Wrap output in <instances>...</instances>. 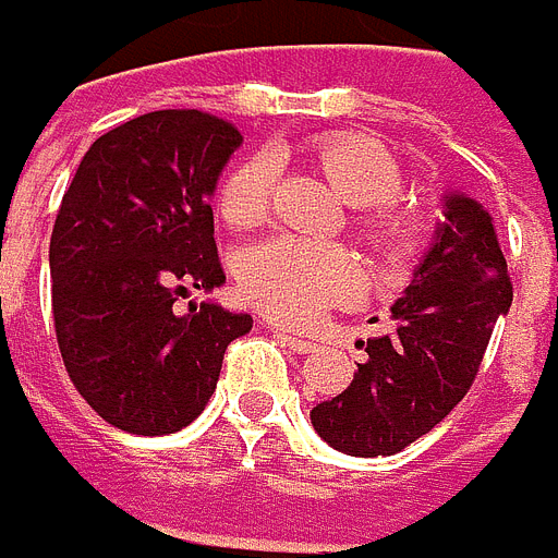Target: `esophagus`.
Here are the masks:
<instances>
[{
	"mask_svg": "<svg viewBox=\"0 0 558 558\" xmlns=\"http://www.w3.org/2000/svg\"><path fill=\"white\" fill-rule=\"evenodd\" d=\"M279 338L289 344L294 354H311V351H316V344H313L311 338H301V335H289V332H279Z\"/></svg>",
	"mask_w": 558,
	"mask_h": 558,
	"instance_id": "esophagus-1",
	"label": "esophagus"
}]
</instances>
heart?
I'll return each instance as SVG.
<instances>
[{
    "label": "heart",
    "instance_id": "heart-1",
    "mask_svg": "<svg viewBox=\"0 0 558 558\" xmlns=\"http://www.w3.org/2000/svg\"><path fill=\"white\" fill-rule=\"evenodd\" d=\"M316 167L356 204L354 229L378 251L395 254L407 245L410 226L395 210L400 167L385 145L366 136H323L307 145ZM279 163L269 151L235 161L217 185V210L226 223L257 226L267 220ZM239 291L279 323H311L323 311L356 298L360 267L344 247L301 235H272L239 257Z\"/></svg>",
    "mask_w": 558,
    "mask_h": 558
}]
</instances>
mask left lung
<instances>
[{
	"mask_svg": "<svg viewBox=\"0 0 558 558\" xmlns=\"http://www.w3.org/2000/svg\"><path fill=\"white\" fill-rule=\"evenodd\" d=\"M509 304L490 214L475 198L447 195L438 239L391 307L395 326L363 341L369 360L356 363L354 381L311 410L319 438L351 457H391L428 435L469 395Z\"/></svg>",
	"mask_w": 558,
	"mask_h": 558,
	"instance_id": "1",
	"label": "left lung"
}]
</instances>
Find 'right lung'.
<instances>
[{"mask_svg":"<svg viewBox=\"0 0 558 558\" xmlns=\"http://www.w3.org/2000/svg\"><path fill=\"white\" fill-rule=\"evenodd\" d=\"M242 133L204 111H151L93 142L52 242V316L64 369L108 425L173 435L207 407L247 313L177 311L226 282L210 195Z\"/></svg>","mask_w":558,"mask_h":558,"instance_id":"obj_1","label":"right lung"}]
</instances>
